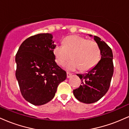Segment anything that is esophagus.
I'll return each instance as SVG.
<instances>
[{
  "label": "esophagus",
  "instance_id": "esophagus-1",
  "mask_svg": "<svg viewBox=\"0 0 129 129\" xmlns=\"http://www.w3.org/2000/svg\"><path fill=\"white\" fill-rule=\"evenodd\" d=\"M72 74L69 73H67V78H70L71 76H72Z\"/></svg>",
  "mask_w": 129,
  "mask_h": 129
}]
</instances>
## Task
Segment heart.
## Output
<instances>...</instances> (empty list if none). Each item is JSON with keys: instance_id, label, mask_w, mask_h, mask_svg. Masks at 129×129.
I'll return each mask as SVG.
<instances>
[{"instance_id": "obj_1", "label": "heart", "mask_w": 129, "mask_h": 129, "mask_svg": "<svg viewBox=\"0 0 129 129\" xmlns=\"http://www.w3.org/2000/svg\"><path fill=\"white\" fill-rule=\"evenodd\" d=\"M56 62L63 66L69 57L71 59L66 63L68 70L79 69L82 72L88 70L97 64L101 58V51L95 42L78 35L64 38L63 45L56 44L53 50Z\"/></svg>"}]
</instances>
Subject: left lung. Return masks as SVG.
I'll return each mask as SVG.
<instances>
[{"mask_svg":"<svg viewBox=\"0 0 129 129\" xmlns=\"http://www.w3.org/2000/svg\"><path fill=\"white\" fill-rule=\"evenodd\" d=\"M88 36L93 37L98 45L101 59L86 73L76 75L81 80V85L73 90V94L78 101L85 104L95 103L106 94L113 74L112 49L99 37L91 35Z\"/></svg>","mask_w":129,"mask_h":129,"instance_id":"8db88e82","label":"left lung"}]
</instances>
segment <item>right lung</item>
Returning <instances> with one entry per match:
<instances>
[{
  "mask_svg": "<svg viewBox=\"0 0 129 129\" xmlns=\"http://www.w3.org/2000/svg\"><path fill=\"white\" fill-rule=\"evenodd\" d=\"M53 35L41 33L25 40L16 55V77L25 100L35 106L50 101L67 78L53 55Z\"/></svg>",
  "mask_w": 129,
  "mask_h": 129,
  "instance_id": "1",
  "label": "right lung"
}]
</instances>
